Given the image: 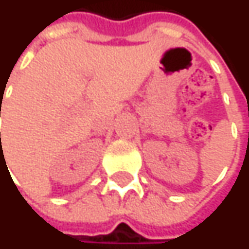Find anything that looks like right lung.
Returning <instances> with one entry per match:
<instances>
[{"label": "right lung", "mask_w": 249, "mask_h": 249, "mask_svg": "<svg viewBox=\"0 0 249 249\" xmlns=\"http://www.w3.org/2000/svg\"><path fill=\"white\" fill-rule=\"evenodd\" d=\"M0 115H1V114H0ZM0 135H1V134H0Z\"/></svg>", "instance_id": "right-lung-1"}]
</instances>
